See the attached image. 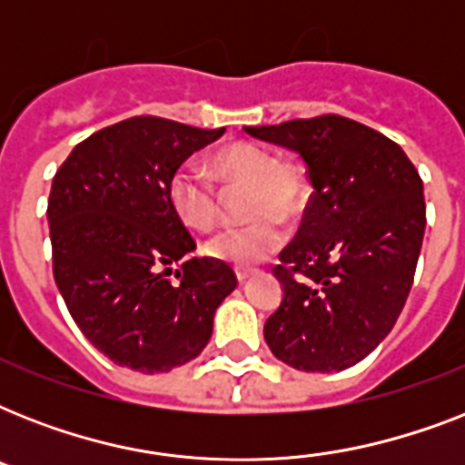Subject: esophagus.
Listing matches in <instances>:
<instances>
[{"label":"esophagus","instance_id":"1","mask_svg":"<svg viewBox=\"0 0 465 465\" xmlns=\"http://www.w3.org/2000/svg\"><path fill=\"white\" fill-rule=\"evenodd\" d=\"M248 277H251V270H243V268H236V280L239 282H246Z\"/></svg>","mask_w":465,"mask_h":465}]
</instances>
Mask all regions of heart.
I'll return each mask as SVG.
<instances>
[{
  "instance_id": "heart-1",
  "label": "heart",
  "mask_w": 465,
  "mask_h": 465,
  "mask_svg": "<svg viewBox=\"0 0 465 465\" xmlns=\"http://www.w3.org/2000/svg\"><path fill=\"white\" fill-rule=\"evenodd\" d=\"M207 175L226 188H243V217L251 222L229 226L204 243V253L236 268H255L275 253L282 243L277 222L290 224L302 217L311 195L306 168L297 161H277L258 144H229L212 154ZM197 168H178L168 181V204L181 224L193 232H210L219 219L217 193Z\"/></svg>"
}]
</instances>
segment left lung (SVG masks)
<instances>
[{"mask_svg": "<svg viewBox=\"0 0 465 465\" xmlns=\"http://www.w3.org/2000/svg\"><path fill=\"white\" fill-rule=\"evenodd\" d=\"M246 133L297 152L313 185L272 270L282 304L265 342L299 371H342L389 335L411 294L427 224L418 168L396 142L342 115Z\"/></svg>", "mask_w": 465, "mask_h": 465, "instance_id": "1", "label": "left lung"}]
</instances>
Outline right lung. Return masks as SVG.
I'll use <instances>...</instances> for the list:
<instances>
[{
	"mask_svg": "<svg viewBox=\"0 0 465 465\" xmlns=\"http://www.w3.org/2000/svg\"><path fill=\"white\" fill-rule=\"evenodd\" d=\"M224 134L137 115L79 142L47 200L53 275L94 347L142 374L195 360L214 311L236 287L217 258H190L195 241L168 204V181ZM175 262L178 283L167 275Z\"/></svg>",
	"mask_w": 465,
	"mask_h": 465,
	"instance_id": "right-lung-1",
	"label": "right lung"
}]
</instances>
